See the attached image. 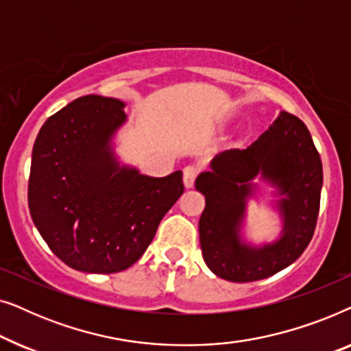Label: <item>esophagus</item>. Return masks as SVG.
Wrapping results in <instances>:
<instances>
[{
	"mask_svg": "<svg viewBox=\"0 0 351 351\" xmlns=\"http://www.w3.org/2000/svg\"><path fill=\"white\" fill-rule=\"evenodd\" d=\"M199 174V169L193 165H189L184 167V185L186 189H191V186L195 185V180L196 177Z\"/></svg>",
	"mask_w": 351,
	"mask_h": 351,
	"instance_id": "34e87169",
	"label": "esophagus"
}]
</instances>
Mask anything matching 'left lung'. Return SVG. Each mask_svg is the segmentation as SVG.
I'll return each mask as SVG.
<instances>
[{
  "mask_svg": "<svg viewBox=\"0 0 351 351\" xmlns=\"http://www.w3.org/2000/svg\"><path fill=\"white\" fill-rule=\"evenodd\" d=\"M196 179L206 198L199 217V243L210 271L233 282H251L289 267L313 238L319 214L323 165L308 129L294 114L280 118L244 150H227ZM258 171L288 193L283 204L285 237L262 250L241 247L236 228Z\"/></svg>",
  "mask_w": 351,
  "mask_h": 351,
  "instance_id": "1",
  "label": "left lung"
}]
</instances>
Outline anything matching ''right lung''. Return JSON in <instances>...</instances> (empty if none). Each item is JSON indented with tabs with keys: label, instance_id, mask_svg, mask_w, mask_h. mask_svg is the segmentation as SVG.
Listing matches in <instances>:
<instances>
[{
	"label": "right lung",
	"instance_id": "1",
	"mask_svg": "<svg viewBox=\"0 0 351 351\" xmlns=\"http://www.w3.org/2000/svg\"><path fill=\"white\" fill-rule=\"evenodd\" d=\"M124 102L83 95L46 119L33 145L28 208L62 262L86 273L134 265L184 193L182 172L162 179L118 169L108 141Z\"/></svg>",
	"mask_w": 351,
	"mask_h": 351
}]
</instances>
